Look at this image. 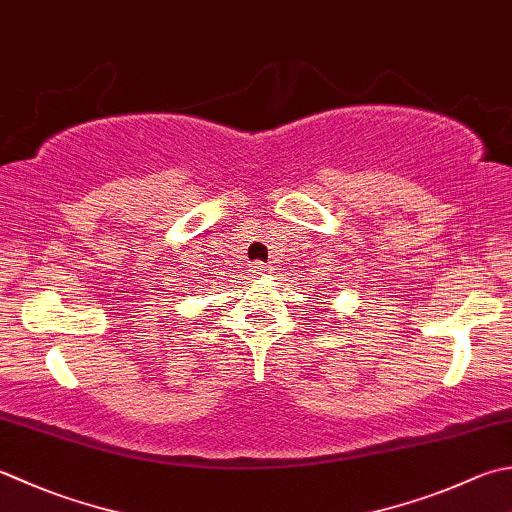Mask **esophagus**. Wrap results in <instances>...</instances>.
I'll return each instance as SVG.
<instances>
[{
    "label": "esophagus",
    "instance_id": "obj_1",
    "mask_svg": "<svg viewBox=\"0 0 512 512\" xmlns=\"http://www.w3.org/2000/svg\"><path fill=\"white\" fill-rule=\"evenodd\" d=\"M266 270H268V266H264L262 262H255V264H253V273H255V275H264Z\"/></svg>",
    "mask_w": 512,
    "mask_h": 512
}]
</instances>
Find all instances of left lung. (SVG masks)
I'll return each instance as SVG.
<instances>
[{"label": "left lung", "instance_id": "obj_1", "mask_svg": "<svg viewBox=\"0 0 512 512\" xmlns=\"http://www.w3.org/2000/svg\"><path fill=\"white\" fill-rule=\"evenodd\" d=\"M319 304H324V302H319Z\"/></svg>", "mask_w": 512, "mask_h": 512}]
</instances>
